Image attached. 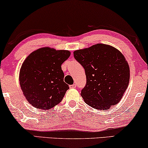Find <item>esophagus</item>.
<instances>
[{"instance_id":"34e87169","label":"esophagus","mask_w":148,"mask_h":148,"mask_svg":"<svg viewBox=\"0 0 148 148\" xmlns=\"http://www.w3.org/2000/svg\"><path fill=\"white\" fill-rule=\"evenodd\" d=\"M70 88H76V84H74L70 85Z\"/></svg>"}]
</instances>
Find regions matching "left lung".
I'll list each match as a JSON object with an SVG mask.
<instances>
[{
    "instance_id": "8db88e82",
    "label": "left lung",
    "mask_w": 148,
    "mask_h": 148,
    "mask_svg": "<svg viewBox=\"0 0 148 148\" xmlns=\"http://www.w3.org/2000/svg\"><path fill=\"white\" fill-rule=\"evenodd\" d=\"M74 57L85 70L86 84L81 90L85 103L98 110L119 103L130 82L124 56L115 47L98 43L74 51Z\"/></svg>"
}]
</instances>
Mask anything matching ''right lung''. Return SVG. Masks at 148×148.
Masks as SVG:
<instances>
[{"label":"right lung","mask_w":148,"mask_h":148,"mask_svg":"<svg viewBox=\"0 0 148 148\" xmlns=\"http://www.w3.org/2000/svg\"><path fill=\"white\" fill-rule=\"evenodd\" d=\"M70 56L68 50L43 47L26 58L20 70V86L33 107L49 109L62 101L69 86L64 82L61 66Z\"/></svg>","instance_id":"obj_1"}]
</instances>
